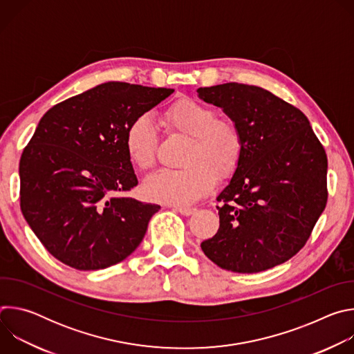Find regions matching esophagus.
Here are the masks:
<instances>
[{"instance_id": "34e87169", "label": "esophagus", "mask_w": 354, "mask_h": 354, "mask_svg": "<svg viewBox=\"0 0 354 354\" xmlns=\"http://www.w3.org/2000/svg\"><path fill=\"white\" fill-rule=\"evenodd\" d=\"M175 210L178 213H180L182 216H192L196 212L194 207H186V206H178V207H175Z\"/></svg>"}]
</instances>
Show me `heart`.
Masks as SVG:
<instances>
[{
	"instance_id": "obj_1",
	"label": "heart",
	"mask_w": 354,
	"mask_h": 354,
	"mask_svg": "<svg viewBox=\"0 0 354 354\" xmlns=\"http://www.w3.org/2000/svg\"><path fill=\"white\" fill-rule=\"evenodd\" d=\"M169 133L189 137L182 157L183 168L162 169L144 182V194L158 203L187 206L213 190L217 179L230 178L239 167L245 141L238 124L192 97H179L162 113ZM124 151L138 169L156 164L158 134L145 115L133 119L124 133Z\"/></svg>"
}]
</instances>
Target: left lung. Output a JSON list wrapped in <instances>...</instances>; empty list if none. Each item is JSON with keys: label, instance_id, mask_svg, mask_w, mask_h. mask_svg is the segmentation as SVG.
Returning <instances> with one entry per match:
<instances>
[{"label": "left lung", "instance_id": "left-lung-1", "mask_svg": "<svg viewBox=\"0 0 354 354\" xmlns=\"http://www.w3.org/2000/svg\"><path fill=\"white\" fill-rule=\"evenodd\" d=\"M198 96L238 124L242 161L217 200L220 228L201 250L221 269L258 273L304 246L328 200L325 148L307 116L272 92L227 82Z\"/></svg>", "mask_w": 354, "mask_h": 354}]
</instances>
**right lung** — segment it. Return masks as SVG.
<instances>
[{
    "instance_id": "1",
    "label": "right lung",
    "mask_w": 354,
    "mask_h": 354,
    "mask_svg": "<svg viewBox=\"0 0 354 354\" xmlns=\"http://www.w3.org/2000/svg\"><path fill=\"white\" fill-rule=\"evenodd\" d=\"M174 89L105 82L48 109L19 161L21 210L56 259L78 270L113 266L142 241L161 207L127 196L138 180L129 123Z\"/></svg>"
}]
</instances>
